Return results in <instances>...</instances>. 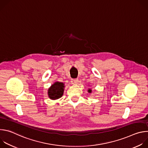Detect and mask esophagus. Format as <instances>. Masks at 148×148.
<instances>
[{
	"instance_id": "34e87169",
	"label": "esophagus",
	"mask_w": 148,
	"mask_h": 148,
	"mask_svg": "<svg viewBox=\"0 0 148 148\" xmlns=\"http://www.w3.org/2000/svg\"><path fill=\"white\" fill-rule=\"evenodd\" d=\"M78 82V78H74V79H71V83L73 85H75V84H77Z\"/></svg>"
}]
</instances>
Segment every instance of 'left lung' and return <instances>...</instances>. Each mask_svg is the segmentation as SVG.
I'll use <instances>...</instances> for the list:
<instances>
[{
    "label": "left lung",
    "instance_id": "left-lung-1",
    "mask_svg": "<svg viewBox=\"0 0 148 148\" xmlns=\"http://www.w3.org/2000/svg\"><path fill=\"white\" fill-rule=\"evenodd\" d=\"M88 92H91V90H88Z\"/></svg>",
    "mask_w": 148,
    "mask_h": 148
}]
</instances>
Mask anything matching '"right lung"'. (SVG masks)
Instances as JSON below:
<instances>
[{"label": "right lung", "mask_w": 148, "mask_h": 148, "mask_svg": "<svg viewBox=\"0 0 148 148\" xmlns=\"http://www.w3.org/2000/svg\"><path fill=\"white\" fill-rule=\"evenodd\" d=\"M64 86L62 82H56L49 89V97L51 99H57L61 98L64 93Z\"/></svg>", "instance_id": "obj_1"}]
</instances>
